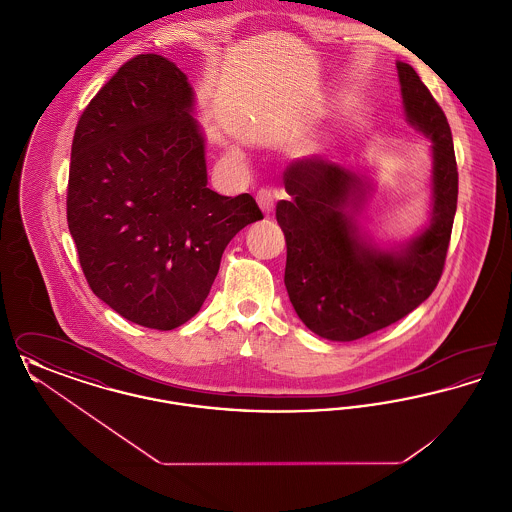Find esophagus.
Masks as SVG:
<instances>
[{"mask_svg": "<svg viewBox=\"0 0 512 512\" xmlns=\"http://www.w3.org/2000/svg\"><path fill=\"white\" fill-rule=\"evenodd\" d=\"M257 205L261 207V211L270 217L274 211V194L270 190H259L257 194Z\"/></svg>", "mask_w": 512, "mask_h": 512, "instance_id": "obj_1", "label": "esophagus"}]
</instances>
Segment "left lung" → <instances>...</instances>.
<instances>
[{
    "instance_id": "8db88e82",
    "label": "left lung",
    "mask_w": 512,
    "mask_h": 512,
    "mask_svg": "<svg viewBox=\"0 0 512 512\" xmlns=\"http://www.w3.org/2000/svg\"><path fill=\"white\" fill-rule=\"evenodd\" d=\"M405 119L430 140V220L413 238L380 245L359 220L370 172L322 157L284 171L276 205L286 236L284 284L301 322L320 338L353 341L407 317L438 286L457 211L451 128L409 63L397 61Z\"/></svg>"
}]
</instances>
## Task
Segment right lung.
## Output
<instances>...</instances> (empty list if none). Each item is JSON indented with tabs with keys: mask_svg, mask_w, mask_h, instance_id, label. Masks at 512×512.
Returning <instances> with one entry per match:
<instances>
[{
	"mask_svg": "<svg viewBox=\"0 0 512 512\" xmlns=\"http://www.w3.org/2000/svg\"><path fill=\"white\" fill-rule=\"evenodd\" d=\"M195 94L172 61L124 63L74 130L67 222L80 267L122 318L172 330L194 317L230 240L263 219L249 194L207 188Z\"/></svg>",
	"mask_w": 512,
	"mask_h": 512,
	"instance_id": "right-lung-1",
	"label": "right lung"
}]
</instances>
